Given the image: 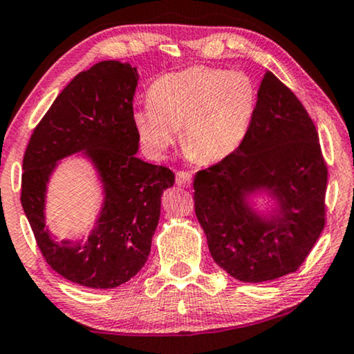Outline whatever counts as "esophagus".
I'll return each instance as SVG.
<instances>
[{
  "instance_id": "1",
  "label": "esophagus",
  "mask_w": 354,
  "mask_h": 354,
  "mask_svg": "<svg viewBox=\"0 0 354 354\" xmlns=\"http://www.w3.org/2000/svg\"><path fill=\"white\" fill-rule=\"evenodd\" d=\"M192 181V175L187 171H178L176 173V184L181 187H189Z\"/></svg>"
}]
</instances>
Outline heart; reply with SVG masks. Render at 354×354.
<instances>
[{"label": "heart", "instance_id": "1", "mask_svg": "<svg viewBox=\"0 0 354 354\" xmlns=\"http://www.w3.org/2000/svg\"><path fill=\"white\" fill-rule=\"evenodd\" d=\"M258 89L247 73L194 66L157 78L147 106L134 113L142 146L162 158L175 141L198 163H216L245 141L255 118Z\"/></svg>", "mask_w": 354, "mask_h": 354}]
</instances>
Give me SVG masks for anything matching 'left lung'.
Instances as JSON below:
<instances>
[{
    "instance_id": "left-lung-1",
    "label": "left lung",
    "mask_w": 354,
    "mask_h": 354,
    "mask_svg": "<svg viewBox=\"0 0 354 354\" xmlns=\"http://www.w3.org/2000/svg\"><path fill=\"white\" fill-rule=\"evenodd\" d=\"M260 187L278 198L279 213L270 221L245 202ZM326 187L315 123L292 89L266 72L245 141L194 178V208L213 260L242 282L295 272L324 229Z\"/></svg>"
}]
</instances>
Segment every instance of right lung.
<instances>
[{"label":"right lung","instance_id":"right-lung-1","mask_svg":"<svg viewBox=\"0 0 354 354\" xmlns=\"http://www.w3.org/2000/svg\"><path fill=\"white\" fill-rule=\"evenodd\" d=\"M136 68L120 61L80 72L33 129L24 156L21 203L39 252L57 274L83 287L113 288L141 271L160 218V197L175 184L170 168L136 157ZM80 150L100 170L106 202L86 243H56L44 229L46 183L57 160Z\"/></svg>","mask_w":354,"mask_h":354}]
</instances>
